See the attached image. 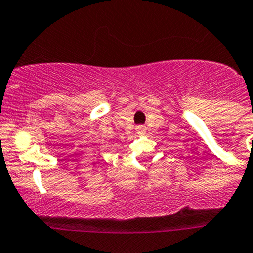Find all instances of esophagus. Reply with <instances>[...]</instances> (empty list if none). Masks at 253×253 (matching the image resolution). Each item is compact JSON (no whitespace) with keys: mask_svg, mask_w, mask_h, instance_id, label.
Wrapping results in <instances>:
<instances>
[{"mask_svg":"<svg viewBox=\"0 0 253 253\" xmlns=\"http://www.w3.org/2000/svg\"><path fill=\"white\" fill-rule=\"evenodd\" d=\"M145 131V126L144 125H138V126H136V133H139V134H143Z\"/></svg>","mask_w":253,"mask_h":253,"instance_id":"1","label":"esophagus"}]
</instances>
